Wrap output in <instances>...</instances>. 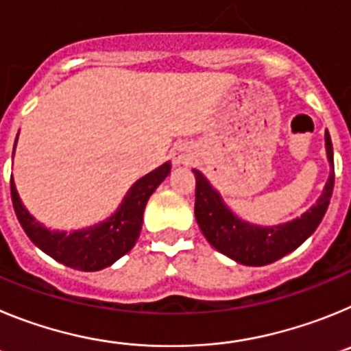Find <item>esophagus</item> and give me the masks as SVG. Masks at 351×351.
I'll use <instances>...</instances> for the list:
<instances>
[{"mask_svg": "<svg viewBox=\"0 0 351 351\" xmlns=\"http://www.w3.org/2000/svg\"><path fill=\"white\" fill-rule=\"evenodd\" d=\"M191 160H193V153H191V149L188 145H179V147H176V151H173V163L188 165Z\"/></svg>", "mask_w": 351, "mask_h": 351, "instance_id": "34e87169", "label": "esophagus"}]
</instances>
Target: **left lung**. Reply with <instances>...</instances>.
Returning a JSON list of instances; mask_svg holds the SVG:
<instances>
[{
	"label": "left lung",
	"instance_id": "left-lung-1",
	"mask_svg": "<svg viewBox=\"0 0 351 351\" xmlns=\"http://www.w3.org/2000/svg\"><path fill=\"white\" fill-rule=\"evenodd\" d=\"M325 147L332 167L325 190L318 198L316 206L300 218L280 226H256L235 218L230 209L223 204L221 197L207 182L202 173L193 170L197 186H195V218L198 226L210 246L219 253L230 256L243 265H267L280 260L300 244L316 230L327 210L334 190V153L332 141L325 132Z\"/></svg>",
	"mask_w": 351,
	"mask_h": 351
}]
</instances>
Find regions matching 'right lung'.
I'll return each mask as SVG.
<instances>
[{"label": "right lung", "instance_id": "obj_1", "mask_svg": "<svg viewBox=\"0 0 351 351\" xmlns=\"http://www.w3.org/2000/svg\"><path fill=\"white\" fill-rule=\"evenodd\" d=\"M169 173L170 163H163L156 170L138 179L130 188L125 202L121 204L117 213L110 216L107 221L84 228V230L71 232V234L58 230L51 232L38 221H35V218L24 209L17 190H15L14 179H10L12 204H14L19 223L27 234V237L43 253H47L54 260L71 269H77V271H100V269L112 265L117 258L126 255L135 246L142 230V216H144L145 204Z\"/></svg>", "mask_w": 351, "mask_h": 351}]
</instances>
